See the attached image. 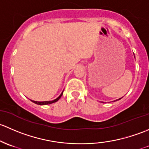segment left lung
Returning a JSON list of instances; mask_svg holds the SVG:
<instances>
[{
  "mask_svg": "<svg viewBox=\"0 0 149 149\" xmlns=\"http://www.w3.org/2000/svg\"><path fill=\"white\" fill-rule=\"evenodd\" d=\"M121 98H122V97H121ZM121 98H119V99H118V100H115V101H117V100H120V99H121Z\"/></svg>",
  "mask_w": 149,
  "mask_h": 149,
  "instance_id": "obj_1",
  "label": "left lung"
}]
</instances>
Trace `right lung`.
<instances>
[{
    "mask_svg": "<svg viewBox=\"0 0 149 149\" xmlns=\"http://www.w3.org/2000/svg\"><path fill=\"white\" fill-rule=\"evenodd\" d=\"M64 91V90H63ZM62 94H63V92H62V93H61L60 95L57 98H56L55 100H52V101H43V102H38V101H34V100H31L33 102H34L35 104H37V105H49V104H52V103H54V102H56V101L59 100V99H60V97H62Z\"/></svg>",
    "mask_w": 149,
    "mask_h": 149,
    "instance_id": "1",
    "label": "right lung"
}]
</instances>
